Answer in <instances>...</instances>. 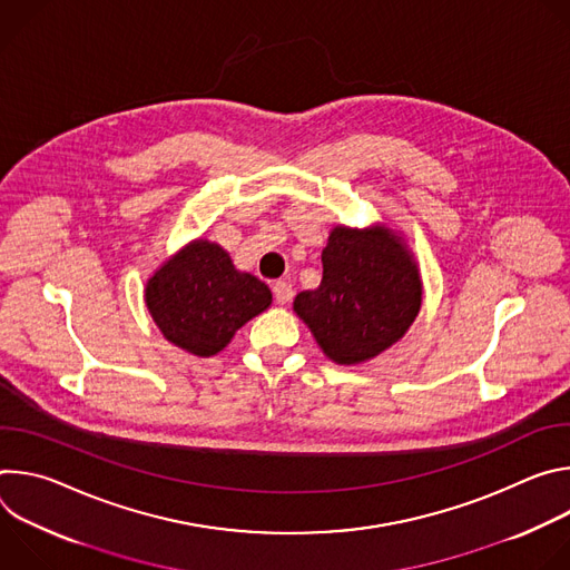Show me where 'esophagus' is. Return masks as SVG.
Returning a JSON list of instances; mask_svg holds the SVG:
<instances>
[{
    "instance_id": "esophagus-1",
    "label": "esophagus",
    "mask_w": 570,
    "mask_h": 570,
    "mask_svg": "<svg viewBox=\"0 0 570 570\" xmlns=\"http://www.w3.org/2000/svg\"><path fill=\"white\" fill-rule=\"evenodd\" d=\"M273 293H275L277 304H282V306H286V304L293 299V286H291L288 282H277V284L273 286Z\"/></svg>"
}]
</instances>
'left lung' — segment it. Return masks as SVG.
Wrapping results in <instances>:
<instances>
[{"instance_id": "1", "label": "left lung", "mask_w": 570, "mask_h": 570, "mask_svg": "<svg viewBox=\"0 0 570 570\" xmlns=\"http://www.w3.org/2000/svg\"><path fill=\"white\" fill-rule=\"evenodd\" d=\"M424 284L415 255L385 225H336L322 250V282L297 293L293 311L338 365H361L411 330Z\"/></svg>"}]
</instances>
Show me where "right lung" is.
Wrapping results in <instances>:
<instances>
[{
	"mask_svg": "<svg viewBox=\"0 0 570 570\" xmlns=\"http://www.w3.org/2000/svg\"><path fill=\"white\" fill-rule=\"evenodd\" d=\"M144 302L161 336L209 358L273 304V293L255 275L236 271L218 243L200 236L146 279Z\"/></svg>",
	"mask_w": 570,
	"mask_h": 570,
	"instance_id": "obj_1",
	"label": "right lung"
}]
</instances>
